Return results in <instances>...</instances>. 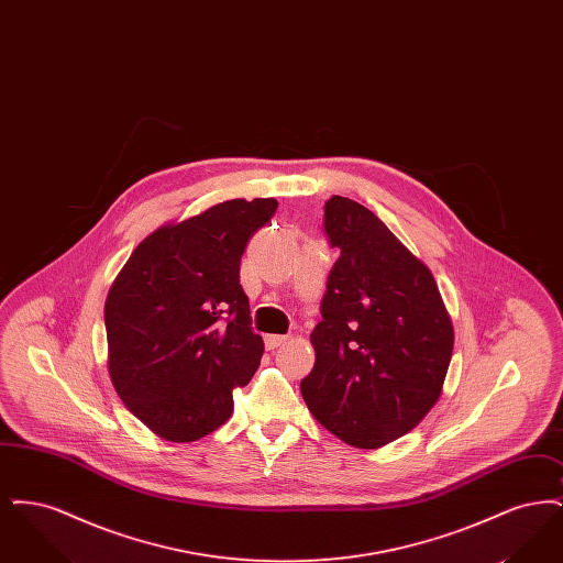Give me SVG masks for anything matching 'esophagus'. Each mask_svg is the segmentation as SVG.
Wrapping results in <instances>:
<instances>
[{"label": "esophagus", "mask_w": 563, "mask_h": 563, "mask_svg": "<svg viewBox=\"0 0 563 563\" xmlns=\"http://www.w3.org/2000/svg\"><path fill=\"white\" fill-rule=\"evenodd\" d=\"M291 338L289 335H266V349L274 350L283 344H287Z\"/></svg>", "instance_id": "34e87169"}]
</instances>
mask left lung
Listing matches in <instances>:
<instances>
[{
  "mask_svg": "<svg viewBox=\"0 0 563 563\" xmlns=\"http://www.w3.org/2000/svg\"><path fill=\"white\" fill-rule=\"evenodd\" d=\"M324 234L340 249L301 379L310 413L338 439L377 450L416 429L443 393L454 324L432 272L363 205L333 196Z\"/></svg>",
  "mask_w": 563,
  "mask_h": 563,
  "instance_id": "1",
  "label": "left lung"
}]
</instances>
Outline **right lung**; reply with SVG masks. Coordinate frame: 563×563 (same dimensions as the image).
<instances>
[{"instance_id":"right-lung-1","label":"right lung","mask_w":563,"mask_h":563,"mask_svg":"<svg viewBox=\"0 0 563 563\" xmlns=\"http://www.w3.org/2000/svg\"><path fill=\"white\" fill-rule=\"evenodd\" d=\"M274 198L219 202L139 242L106 299L108 367L118 397L156 437L189 443L228 422L232 390L257 372L241 257Z\"/></svg>"}]
</instances>
